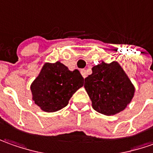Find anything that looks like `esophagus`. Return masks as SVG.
<instances>
[{"mask_svg":"<svg viewBox=\"0 0 153 153\" xmlns=\"http://www.w3.org/2000/svg\"><path fill=\"white\" fill-rule=\"evenodd\" d=\"M80 73H81L82 76L84 77V78H86V72H85V69H82L81 71H80Z\"/></svg>","mask_w":153,"mask_h":153,"instance_id":"34e87169","label":"esophagus"}]
</instances>
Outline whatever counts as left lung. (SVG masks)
Returning <instances> with one entry per match:
<instances>
[{"instance_id":"obj_1","label":"left lung","mask_w":153,"mask_h":153,"mask_svg":"<svg viewBox=\"0 0 153 153\" xmlns=\"http://www.w3.org/2000/svg\"><path fill=\"white\" fill-rule=\"evenodd\" d=\"M85 88L93 108L105 115L123 111L134 97V87L117 62L92 68V74L85 79Z\"/></svg>"}]
</instances>
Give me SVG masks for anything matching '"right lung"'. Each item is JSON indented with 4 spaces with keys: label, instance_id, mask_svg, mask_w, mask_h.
<instances>
[{
    "label": "right lung",
    "instance_id": "right-lung-1",
    "mask_svg": "<svg viewBox=\"0 0 153 153\" xmlns=\"http://www.w3.org/2000/svg\"><path fill=\"white\" fill-rule=\"evenodd\" d=\"M84 85V78L79 70L70 71L56 62L45 63L30 89L33 101L41 110L53 113L68 104L72 96Z\"/></svg>",
    "mask_w": 153,
    "mask_h": 153
}]
</instances>
